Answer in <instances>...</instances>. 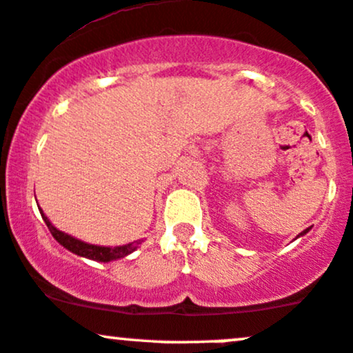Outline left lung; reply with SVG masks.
Here are the masks:
<instances>
[{
  "instance_id": "1",
  "label": "left lung",
  "mask_w": 353,
  "mask_h": 353,
  "mask_svg": "<svg viewBox=\"0 0 353 353\" xmlns=\"http://www.w3.org/2000/svg\"><path fill=\"white\" fill-rule=\"evenodd\" d=\"M308 231H310V228H307V230H305V231H301V233H300V234H298V236H303L305 233H308Z\"/></svg>"
}]
</instances>
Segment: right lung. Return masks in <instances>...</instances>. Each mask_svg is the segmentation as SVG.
<instances>
[{"label": "right lung", "instance_id": "1", "mask_svg": "<svg viewBox=\"0 0 353 353\" xmlns=\"http://www.w3.org/2000/svg\"><path fill=\"white\" fill-rule=\"evenodd\" d=\"M38 209H40V208H38ZM40 212H41V218H43V221L46 223V226H48L50 233H52L53 238H55L61 246L67 248V250L72 251V253L79 254V256H83V258H88V259H95V261L108 263V261H114V259L123 258V256H127V254L134 253V251L137 250V246L141 245V241H134V243H129V245L114 246V248L88 245V243L80 241V239L73 238V236H70L67 233H63V231L57 230V228L53 226L52 223H50V219L43 214V211H41V209H40Z\"/></svg>", "mask_w": 353, "mask_h": 353}]
</instances>
